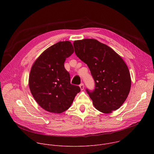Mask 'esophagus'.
<instances>
[{"instance_id":"obj_1","label":"esophagus","mask_w":154,"mask_h":154,"mask_svg":"<svg viewBox=\"0 0 154 154\" xmlns=\"http://www.w3.org/2000/svg\"><path fill=\"white\" fill-rule=\"evenodd\" d=\"M79 86H80V88L81 90H83V88H84V84L82 83H81Z\"/></svg>"}]
</instances>
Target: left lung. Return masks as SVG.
<instances>
[{"label":"left lung","mask_w":154,"mask_h":154,"mask_svg":"<svg viewBox=\"0 0 154 154\" xmlns=\"http://www.w3.org/2000/svg\"><path fill=\"white\" fill-rule=\"evenodd\" d=\"M76 55L88 66L94 89H86L97 110L104 113L118 109L130 92L131 79L122 58L112 48L94 39L75 41Z\"/></svg>","instance_id":"left-lung-1"}]
</instances>
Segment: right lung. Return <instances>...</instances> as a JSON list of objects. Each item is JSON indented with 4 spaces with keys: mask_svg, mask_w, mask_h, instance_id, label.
<instances>
[{
    "mask_svg": "<svg viewBox=\"0 0 154 154\" xmlns=\"http://www.w3.org/2000/svg\"><path fill=\"white\" fill-rule=\"evenodd\" d=\"M73 52L71 42L60 41L44 51L32 66L30 90L36 102L48 112L61 113L67 110L80 91L79 86L71 84L69 73L64 66Z\"/></svg>",
    "mask_w": 154,
    "mask_h": 154,
    "instance_id": "add662e5",
    "label": "right lung"
}]
</instances>
